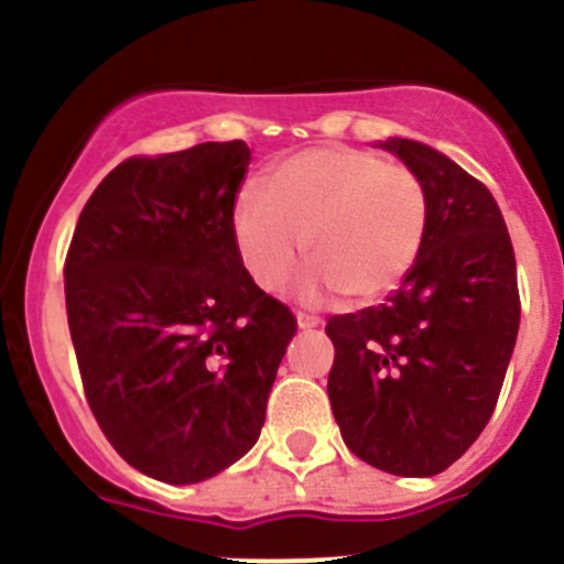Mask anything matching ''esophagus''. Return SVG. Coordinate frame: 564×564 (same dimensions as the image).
I'll use <instances>...</instances> for the list:
<instances>
[{
    "instance_id": "1",
    "label": "esophagus",
    "mask_w": 564,
    "mask_h": 564,
    "mask_svg": "<svg viewBox=\"0 0 564 564\" xmlns=\"http://www.w3.org/2000/svg\"><path fill=\"white\" fill-rule=\"evenodd\" d=\"M297 325L303 327V330H311V327L319 325V316L314 314H305V311H297Z\"/></svg>"
}]
</instances>
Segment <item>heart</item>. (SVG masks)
I'll list each match as a JSON object with an SVG mask.
<instances>
[{
	"label": "heart",
	"mask_w": 564,
	"mask_h": 564,
	"mask_svg": "<svg viewBox=\"0 0 564 564\" xmlns=\"http://www.w3.org/2000/svg\"><path fill=\"white\" fill-rule=\"evenodd\" d=\"M264 195L237 200L231 231L245 270L267 292L292 283L308 248L311 292L336 289L366 303L397 289L427 242L424 178L366 151H303L267 176Z\"/></svg>",
	"instance_id": "b5f03b06"
}]
</instances>
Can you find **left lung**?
I'll list each match as a JSON object with an SVG mask.
<instances>
[{
  "mask_svg": "<svg viewBox=\"0 0 564 564\" xmlns=\"http://www.w3.org/2000/svg\"><path fill=\"white\" fill-rule=\"evenodd\" d=\"M382 149L427 184V242L386 303L327 319V397L352 455L433 477L466 455L499 402L521 325L516 250L479 178L413 140Z\"/></svg>",
  "mask_w": 564,
  "mask_h": 564,
  "instance_id": "obj_1",
  "label": "left lung"
}]
</instances>
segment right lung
<instances>
[{
  "label": "right lung",
  "instance_id": "obj_1",
  "mask_svg": "<svg viewBox=\"0 0 564 564\" xmlns=\"http://www.w3.org/2000/svg\"><path fill=\"white\" fill-rule=\"evenodd\" d=\"M242 140L129 156L82 209L65 311L98 427L137 471L193 485L248 455L297 319L245 270Z\"/></svg>",
  "mask_w": 564,
  "mask_h": 564
}]
</instances>
